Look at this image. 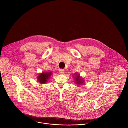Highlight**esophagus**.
Masks as SVG:
<instances>
[{
  "label": "esophagus",
  "instance_id": "esophagus-1",
  "mask_svg": "<svg viewBox=\"0 0 128 128\" xmlns=\"http://www.w3.org/2000/svg\"><path fill=\"white\" fill-rule=\"evenodd\" d=\"M59 72L60 74H64V70L63 69H60L59 70Z\"/></svg>",
  "mask_w": 128,
  "mask_h": 128
}]
</instances>
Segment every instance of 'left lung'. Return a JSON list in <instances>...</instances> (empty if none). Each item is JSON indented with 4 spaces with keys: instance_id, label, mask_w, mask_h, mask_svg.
Masks as SVG:
<instances>
[{
    "instance_id": "left-lung-1",
    "label": "left lung",
    "mask_w": 128,
    "mask_h": 128,
    "mask_svg": "<svg viewBox=\"0 0 128 128\" xmlns=\"http://www.w3.org/2000/svg\"><path fill=\"white\" fill-rule=\"evenodd\" d=\"M76 84H79V85H81L82 84V83H84L83 81L82 80V79H81L80 78V76L79 75H77V76H76Z\"/></svg>"
}]
</instances>
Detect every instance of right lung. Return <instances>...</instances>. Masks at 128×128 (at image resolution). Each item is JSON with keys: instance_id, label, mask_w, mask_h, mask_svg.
I'll return each instance as SVG.
<instances>
[{"instance_id": "add662e5", "label": "right lung", "mask_w": 128, "mask_h": 128, "mask_svg": "<svg viewBox=\"0 0 128 128\" xmlns=\"http://www.w3.org/2000/svg\"><path fill=\"white\" fill-rule=\"evenodd\" d=\"M52 72H43L39 74L38 76L37 79L38 81L41 84L46 83L47 81L49 78L50 76L51 75Z\"/></svg>"}]
</instances>
